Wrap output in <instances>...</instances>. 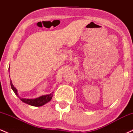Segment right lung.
Here are the masks:
<instances>
[{
  "label": "right lung",
  "mask_w": 133,
  "mask_h": 133,
  "mask_svg": "<svg viewBox=\"0 0 133 133\" xmlns=\"http://www.w3.org/2000/svg\"><path fill=\"white\" fill-rule=\"evenodd\" d=\"M9 68H10V67H9ZM10 86H11L12 89L13 90V91L14 92L15 94H16V95L17 96V97H19L20 99L22 101V102H24V103H26L29 105H30V106H36V107L43 106V105L45 104L48 103V102H49L52 99V97L53 96V92H52V93H51V94H46V95H42L40 96V97H37V98H34V99L22 98V97H20L19 94H18L17 90L16 88L14 86L12 82L11 79L10 80Z\"/></svg>",
  "instance_id": "obj_1"
}]
</instances>
